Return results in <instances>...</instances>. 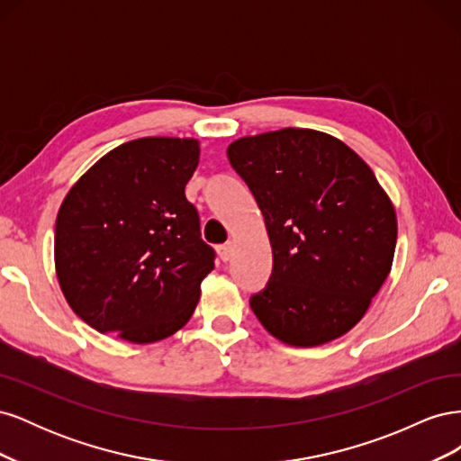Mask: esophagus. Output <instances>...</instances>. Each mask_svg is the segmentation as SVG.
<instances>
[{
    "label": "esophagus",
    "instance_id": "obj_1",
    "mask_svg": "<svg viewBox=\"0 0 461 461\" xmlns=\"http://www.w3.org/2000/svg\"><path fill=\"white\" fill-rule=\"evenodd\" d=\"M217 254H219V258H221L222 261H229V259L232 258V242L219 246V248H217Z\"/></svg>",
    "mask_w": 461,
    "mask_h": 461
}]
</instances>
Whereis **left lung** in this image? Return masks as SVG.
Wrapping results in <instances>:
<instances>
[{
    "mask_svg": "<svg viewBox=\"0 0 461 461\" xmlns=\"http://www.w3.org/2000/svg\"><path fill=\"white\" fill-rule=\"evenodd\" d=\"M229 161L261 209L271 283L249 300L276 340L312 348L367 313L393 269L398 221L371 167L339 138L312 129L242 136Z\"/></svg>",
    "mask_w": 461,
    "mask_h": 461,
    "instance_id": "left-lung-1",
    "label": "left lung"
}]
</instances>
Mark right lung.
Returning <instances> with one entry per match:
<instances>
[{"label":"right lung","instance_id":"add662e5","mask_svg":"<svg viewBox=\"0 0 461 461\" xmlns=\"http://www.w3.org/2000/svg\"><path fill=\"white\" fill-rule=\"evenodd\" d=\"M196 138L148 136L107 151L67 192L55 221V275L97 332L151 344L183 329L215 252L185 188Z\"/></svg>","mask_w":461,"mask_h":461}]
</instances>
